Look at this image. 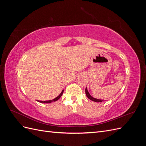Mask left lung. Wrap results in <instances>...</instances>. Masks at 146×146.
Returning <instances> with one entry per match:
<instances>
[{"label": "left lung", "mask_w": 146, "mask_h": 146, "mask_svg": "<svg viewBox=\"0 0 146 146\" xmlns=\"http://www.w3.org/2000/svg\"><path fill=\"white\" fill-rule=\"evenodd\" d=\"M85 92H86V96L88 97V98L89 99H90V100H92V101L96 102H102L104 101V100L98 99H96V98H92V97L90 94L89 92H88V90H87V88H86V89H85Z\"/></svg>", "instance_id": "left-lung-1"}]
</instances>
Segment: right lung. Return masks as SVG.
Segmentation results:
<instances>
[{"label":"right lung","mask_w":146,"mask_h":146,"mask_svg":"<svg viewBox=\"0 0 146 146\" xmlns=\"http://www.w3.org/2000/svg\"><path fill=\"white\" fill-rule=\"evenodd\" d=\"M63 90L62 91V92H61V94L58 96V97H56V98H55L54 99H53V100H46V101H41V100H38L39 102H41V103H44V104H48V103H51L52 102H55V101H56V100H58L60 98H61V96H62V94H63Z\"/></svg>","instance_id":"1"}]
</instances>
